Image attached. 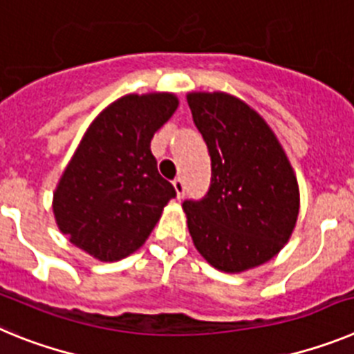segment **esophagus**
Listing matches in <instances>:
<instances>
[{
    "instance_id": "esophagus-1",
    "label": "esophagus",
    "mask_w": 354,
    "mask_h": 354,
    "mask_svg": "<svg viewBox=\"0 0 354 354\" xmlns=\"http://www.w3.org/2000/svg\"><path fill=\"white\" fill-rule=\"evenodd\" d=\"M174 187H175V192H177V196H179V198H183L184 192H186V184H184L183 177H175Z\"/></svg>"
}]
</instances>
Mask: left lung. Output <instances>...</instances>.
Wrapping results in <instances>:
<instances>
[{
  "label": "left lung",
  "instance_id": "8db88e82",
  "mask_svg": "<svg viewBox=\"0 0 354 354\" xmlns=\"http://www.w3.org/2000/svg\"><path fill=\"white\" fill-rule=\"evenodd\" d=\"M187 106L211 156V184L184 200L196 250L225 273L274 257L290 237L299 192L286 152L270 126L228 93H189Z\"/></svg>",
  "mask_w": 354,
  "mask_h": 354
}]
</instances>
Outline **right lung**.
<instances>
[{
  "instance_id": "obj_1",
  "label": "right lung",
  "mask_w": 354,
  "mask_h": 354,
  "mask_svg": "<svg viewBox=\"0 0 354 354\" xmlns=\"http://www.w3.org/2000/svg\"><path fill=\"white\" fill-rule=\"evenodd\" d=\"M177 104L174 93L115 101L92 122L62 175L53 200L56 223L99 261L136 252L177 195L150 152V140Z\"/></svg>"
}]
</instances>
